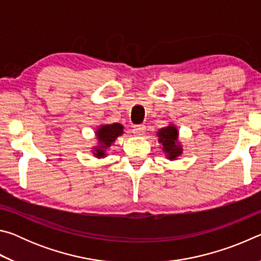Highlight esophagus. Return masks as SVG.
Returning <instances> with one entry per match:
<instances>
[{"instance_id":"esophagus-1","label":"esophagus","mask_w":261,"mask_h":261,"mask_svg":"<svg viewBox=\"0 0 261 261\" xmlns=\"http://www.w3.org/2000/svg\"><path fill=\"white\" fill-rule=\"evenodd\" d=\"M145 131H146V126L145 125H135L134 126V132L137 136H144Z\"/></svg>"}]
</instances>
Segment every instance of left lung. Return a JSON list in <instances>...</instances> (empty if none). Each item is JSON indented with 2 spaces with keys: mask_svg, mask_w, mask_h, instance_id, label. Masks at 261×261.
Segmentation results:
<instances>
[{
  "mask_svg": "<svg viewBox=\"0 0 261 261\" xmlns=\"http://www.w3.org/2000/svg\"><path fill=\"white\" fill-rule=\"evenodd\" d=\"M159 143L162 144V151L169 160H176L182 154V145L178 143V131L174 124H169L158 132Z\"/></svg>",
  "mask_w": 261,
  "mask_h": 261,
  "instance_id": "obj_1",
  "label": "left lung"
}]
</instances>
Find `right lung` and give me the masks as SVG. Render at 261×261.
<instances>
[{
  "label": "right lung",
  "instance_id": "obj_1",
  "mask_svg": "<svg viewBox=\"0 0 261 261\" xmlns=\"http://www.w3.org/2000/svg\"><path fill=\"white\" fill-rule=\"evenodd\" d=\"M98 137L99 145L93 147V154L95 158H105L107 154L106 151L107 148L112 146V144L118 136L123 135V125L120 123H113V124H103L95 132Z\"/></svg>",
  "mask_w": 261,
  "mask_h": 261
}]
</instances>
